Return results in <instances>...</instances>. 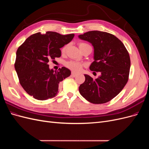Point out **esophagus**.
<instances>
[{
  "mask_svg": "<svg viewBox=\"0 0 149 149\" xmlns=\"http://www.w3.org/2000/svg\"><path fill=\"white\" fill-rule=\"evenodd\" d=\"M77 76V74H76V73H74V72H72L71 73V76H73V77H75V76Z\"/></svg>",
  "mask_w": 149,
  "mask_h": 149,
  "instance_id": "1",
  "label": "esophagus"
}]
</instances>
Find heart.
Listing matches in <instances>:
<instances>
[{"instance_id": "heart-1", "label": "heart", "mask_w": 149, "mask_h": 149, "mask_svg": "<svg viewBox=\"0 0 149 149\" xmlns=\"http://www.w3.org/2000/svg\"><path fill=\"white\" fill-rule=\"evenodd\" d=\"M84 45H86V43H81L79 45V47ZM66 46H65L63 47L61 49V53H64L66 51ZM65 65L68 68H69L70 70H72L73 71H74V72L80 71L81 70L82 68H83V65L81 63L78 62V61H68L66 63Z\"/></svg>"}]
</instances>
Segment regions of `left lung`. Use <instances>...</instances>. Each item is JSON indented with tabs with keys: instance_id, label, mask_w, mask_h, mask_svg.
<instances>
[{
	"instance_id": "1",
	"label": "left lung",
	"mask_w": 149,
	"mask_h": 149,
	"mask_svg": "<svg viewBox=\"0 0 149 149\" xmlns=\"http://www.w3.org/2000/svg\"><path fill=\"white\" fill-rule=\"evenodd\" d=\"M78 38L88 42L94 48V61L89 69L101 72L94 79L85 74L84 82L79 87V93L93 104L109 102L128 81L130 68L128 52L120 40L104 31H89L79 35Z\"/></svg>"
}]
</instances>
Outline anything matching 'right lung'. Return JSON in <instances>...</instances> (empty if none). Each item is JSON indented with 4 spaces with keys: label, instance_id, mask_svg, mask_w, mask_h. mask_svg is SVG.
Segmentation results:
<instances>
[{
    "label": "right lung",
    "instance_id": "add662e5",
    "mask_svg": "<svg viewBox=\"0 0 149 149\" xmlns=\"http://www.w3.org/2000/svg\"><path fill=\"white\" fill-rule=\"evenodd\" d=\"M74 35L54 31L35 33L26 39L16 53L15 69L20 83L29 95L44 101L55 97L61 81L71 71L62 67L58 71L49 69V60L61 55L60 48L69 43Z\"/></svg>",
    "mask_w": 149,
    "mask_h": 149
}]
</instances>
